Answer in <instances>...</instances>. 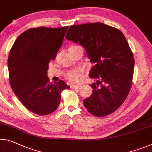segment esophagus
Masks as SVG:
<instances>
[{
  "label": "esophagus",
  "mask_w": 152,
  "mask_h": 152,
  "mask_svg": "<svg viewBox=\"0 0 152 152\" xmlns=\"http://www.w3.org/2000/svg\"><path fill=\"white\" fill-rule=\"evenodd\" d=\"M81 86V85H72L71 88H80Z\"/></svg>",
  "instance_id": "obj_1"
}]
</instances>
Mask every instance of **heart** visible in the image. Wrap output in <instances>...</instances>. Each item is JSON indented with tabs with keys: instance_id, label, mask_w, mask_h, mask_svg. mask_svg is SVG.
Wrapping results in <instances>:
<instances>
[{
	"instance_id": "heart-1",
	"label": "heart",
	"mask_w": 152,
	"mask_h": 152,
	"mask_svg": "<svg viewBox=\"0 0 152 152\" xmlns=\"http://www.w3.org/2000/svg\"><path fill=\"white\" fill-rule=\"evenodd\" d=\"M83 69L78 68L67 72L66 75H65V78H66L67 81L69 82V83L76 84L80 81L82 76H83Z\"/></svg>"
}]
</instances>
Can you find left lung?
<instances>
[{
	"instance_id": "8db88e82",
	"label": "left lung",
	"mask_w": 152,
	"mask_h": 152,
	"mask_svg": "<svg viewBox=\"0 0 152 152\" xmlns=\"http://www.w3.org/2000/svg\"><path fill=\"white\" fill-rule=\"evenodd\" d=\"M66 38L83 46L94 64L89 77L97 83L91 85L85 108L99 118L114 112L129 95L134 72L133 54L123 33L103 23H88L72 26Z\"/></svg>"
}]
</instances>
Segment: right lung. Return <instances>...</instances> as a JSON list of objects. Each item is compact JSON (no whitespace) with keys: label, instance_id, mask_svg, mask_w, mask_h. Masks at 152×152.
Wrapping results in <instances>:
<instances>
[{"label":"right lung","instance_id":"1","mask_svg":"<svg viewBox=\"0 0 152 152\" xmlns=\"http://www.w3.org/2000/svg\"><path fill=\"white\" fill-rule=\"evenodd\" d=\"M68 26L33 28L19 36L8 58L9 83L13 93L27 109L40 115L58 107L61 93L69 86L60 80L53 84L47 76L63 42Z\"/></svg>","mask_w":152,"mask_h":152}]
</instances>
